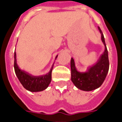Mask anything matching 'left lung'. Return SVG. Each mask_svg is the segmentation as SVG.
Instances as JSON below:
<instances>
[{"mask_svg":"<svg viewBox=\"0 0 122 122\" xmlns=\"http://www.w3.org/2000/svg\"><path fill=\"white\" fill-rule=\"evenodd\" d=\"M98 29L101 34V40L105 46L104 52L98 62L89 67L86 71L80 72L76 68L73 58H71V80L77 89L84 91H91L101 87L109 70L108 54L104 35L99 27Z\"/></svg>","mask_w":122,"mask_h":122,"instance_id":"1","label":"left lung"}]
</instances>
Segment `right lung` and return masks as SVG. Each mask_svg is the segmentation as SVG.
Instances as JSON below:
<instances>
[{
    "label": "right lung",
    "mask_w": 122,
    "mask_h": 122,
    "mask_svg": "<svg viewBox=\"0 0 122 122\" xmlns=\"http://www.w3.org/2000/svg\"><path fill=\"white\" fill-rule=\"evenodd\" d=\"M57 56L58 55L56 56L55 59H56ZM53 66L48 73L40 76H34L26 71L19 68L17 64L16 53L15 52H14V70L15 75L23 87L31 92L42 91L49 87L52 79V70Z\"/></svg>",
    "instance_id": "add662e5"
}]
</instances>
